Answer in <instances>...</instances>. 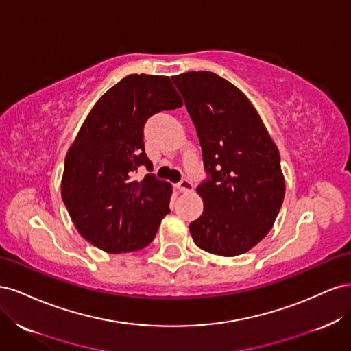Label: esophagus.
I'll return each mask as SVG.
<instances>
[{
    "label": "esophagus",
    "mask_w": 351,
    "mask_h": 351,
    "mask_svg": "<svg viewBox=\"0 0 351 351\" xmlns=\"http://www.w3.org/2000/svg\"><path fill=\"white\" fill-rule=\"evenodd\" d=\"M176 189L180 190V192H192L193 190V184L189 182L187 178H182L180 182L176 184Z\"/></svg>",
    "instance_id": "esophagus-1"
}]
</instances>
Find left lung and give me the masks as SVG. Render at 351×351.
<instances>
[{
    "label": "left lung",
    "instance_id": "8db88e82",
    "mask_svg": "<svg viewBox=\"0 0 351 351\" xmlns=\"http://www.w3.org/2000/svg\"><path fill=\"white\" fill-rule=\"evenodd\" d=\"M184 99L202 147L197 186L204 212L190 222L202 250L237 256L268 234L284 200L280 152L250 101L210 71L171 77Z\"/></svg>",
    "mask_w": 351,
    "mask_h": 351
}]
</instances>
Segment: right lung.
Segmentation results:
<instances>
[{"label":"right lung","mask_w":351,"mask_h":351,"mask_svg":"<svg viewBox=\"0 0 351 351\" xmlns=\"http://www.w3.org/2000/svg\"><path fill=\"white\" fill-rule=\"evenodd\" d=\"M183 105L165 76L130 74L104 93L66 155L61 196L77 231L108 253L149 244L169 212L171 184L152 171L143 127L149 117Z\"/></svg>","instance_id":"1"}]
</instances>
